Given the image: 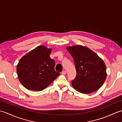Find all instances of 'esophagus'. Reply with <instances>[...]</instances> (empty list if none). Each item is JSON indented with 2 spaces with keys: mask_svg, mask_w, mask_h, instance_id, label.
I'll use <instances>...</instances> for the list:
<instances>
[{
  "mask_svg": "<svg viewBox=\"0 0 122 122\" xmlns=\"http://www.w3.org/2000/svg\"><path fill=\"white\" fill-rule=\"evenodd\" d=\"M61 74H63V75H66V71H63L62 72Z\"/></svg>",
  "mask_w": 122,
  "mask_h": 122,
  "instance_id": "1",
  "label": "esophagus"
}]
</instances>
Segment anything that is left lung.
I'll use <instances>...</instances> for the list:
<instances>
[{"mask_svg":"<svg viewBox=\"0 0 122 122\" xmlns=\"http://www.w3.org/2000/svg\"><path fill=\"white\" fill-rule=\"evenodd\" d=\"M76 71L72 85L77 91L91 93L102 86L107 77V68L102 59L93 51L82 46H68Z\"/></svg>","mask_w":122,"mask_h":122,"instance_id":"8db88e82","label":"left lung"}]
</instances>
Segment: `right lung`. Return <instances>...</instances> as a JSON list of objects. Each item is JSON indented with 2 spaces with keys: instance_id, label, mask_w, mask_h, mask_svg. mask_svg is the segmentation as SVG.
<instances>
[{
  "instance_id": "1",
  "label": "right lung",
  "mask_w": 122,
  "mask_h": 122,
  "mask_svg": "<svg viewBox=\"0 0 122 122\" xmlns=\"http://www.w3.org/2000/svg\"><path fill=\"white\" fill-rule=\"evenodd\" d=\"M51 51V49L40 46L20 60L17 73L20 82L27 89L42 91L60 74L54 70L55 61L49 56Z\"/></svg>"
}]
</instances>
